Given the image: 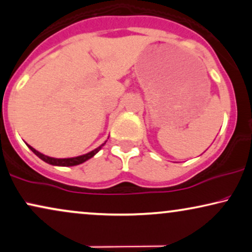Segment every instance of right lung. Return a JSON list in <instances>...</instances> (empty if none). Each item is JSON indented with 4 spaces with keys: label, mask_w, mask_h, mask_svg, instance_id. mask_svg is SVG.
<instances>
[{
    "label": "right lung",
    "mask_w": 252,
    "mask_h": 252,
    "mask_svg": "<svg viewBox=\"0 0 252 252\" xmlns=\"http://www.w3.org/2000/svg\"><path fill=\"white\" fill-rule=\"evenodd\" d=\"M106 142V141H105ZM105 142L103 143V145H100L98 148H96L93 152L88 153L86 155H81V156H77V158H50V156H46L44 154H41V153H39L38 150H35L34 148H32L31 146H29V148H30L32 152L34 153L35 155L38 156L39 158H41L42 161L48 163V164H52V165H59V166H73V165H77V164H81V163L88 161V159L93 158L97 154L98 152H99L100 148L105 145Z\"/></svg>",
    "instance_id": "right-lung-1"
}]
</instances>
